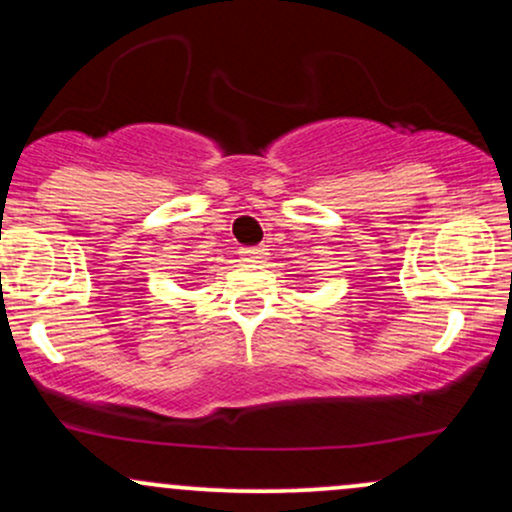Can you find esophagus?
<instances>
[{
  "mask_svg": "<svg viewBox=\"0 0 512 512\" xmlns=\"http://www.w3.org/2000/svg\"><path fill=\"white\" fill-rule=\"evenodd\" d=\"M243 255L248 257V260H262V257L267 255V248H262V245H257V248H248V250H243Z\"/></svg>",
  "mask_w": 512,
  "mask_h": 512,
  "instance_id": "esophagus-1",
  "label": "esophagus"
}]
</instances>
